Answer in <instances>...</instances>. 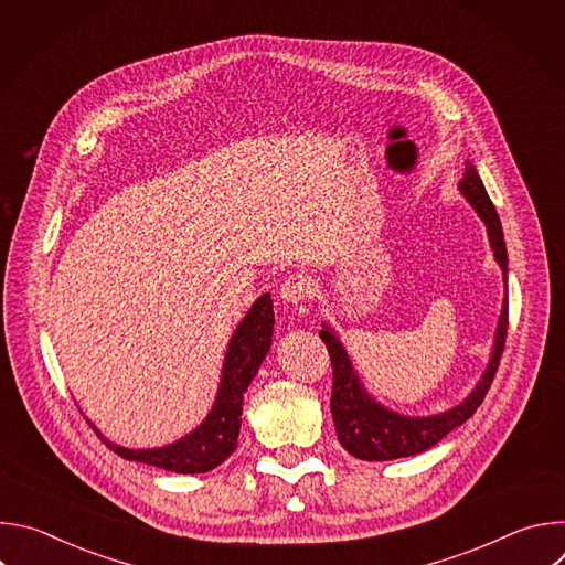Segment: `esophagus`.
Wrapping results in <instances>:
<instances>
[{
    "instance_id": "34e87169",
    "label": "esophagus",
    "mask_w": 565,
    "mask_h": 565,
    "mask_svg": "<svg viewBox=\"0 0 565 565\" xmlns=\"http://www.w3.org/2000/svg\"><path fill=\"white\" fill-rule=\"evenodd\" d=\"M310 290H312L310 277H306V275H292V277H288V279L281 284L279 297H281L284 303L299 306V303H303V301L310 297Z\"/></svg>"
}]
</instances>
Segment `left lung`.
Returning a JSON list of instances; mask_svg holds the SVG:
<instances>
[{
  "label": "left lung",
  "mask_w": 565,
  "mask_h": 565,
  "mask_svg": "<svg viewBox=\"0 0 565 565\" xmlns=\"http://www.w3.org/2000/svg\"><path fill=\"white\" fill-rule=\"evenodd\" d=\"M458 190L467 199V203L476 210L480 221L486 223L494 259L503 273L505 295H503V306H501V317L494 333L490 362L486 371H482L480 380L476 382V386L469 391V395L462 402H458L456 407L443 414H431V416H405L384 407L382 402H377L364 388L342 340L327 324V321H321L319 338L324 340L331 353V364H333L331 414H333L335 431L342 447L360 460L382 462V460L407 458L438 445L449 431H454L476 414V409L480 407V402L486 399V393L492 386V380L497 375L501 353L505 347V335H508V250H505L503 227L488 196L486 185H482L476 168L469 163V160L465 166L462 179L458 183Z\"/></svg>",
  "instance_id": "obj_1"
}]
</instances>
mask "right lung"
<instances>
[{"label":"right lung","mask_w":565,"mask_h":565,"mask_svg":"<svg viewBox=\"0 0 565 565\" xmlns=\"http://www.w3.org/2000/svg\"><path fill=\"white\" fill-rule=\"evenodd\" d=\"M275 310L270 292L257 297L246 317L234 329L221 369V382L214 395V405L205 420L166 447L129 449L107 440L96 425L94 431L100 440L122 456L125 460L153 465L177 473H203L218 467L234 449L241 429V414H244V393L257 375L273 344Z\"/></svg>","instance_id":"add662e5"}]
</instances>
